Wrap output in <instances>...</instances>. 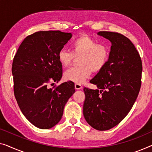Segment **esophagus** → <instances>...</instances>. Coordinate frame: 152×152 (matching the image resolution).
<instances>
[{
    "label": "esophagus",
    "instance_id": "1",
    "mask_svg": "<svg viewBox=\"0 0 152 152\" xmlns=\"http://www.w3.org/2000/svg\"><path fill=\"white\" fill-rule=\"evenodd\" d=\"M83 88L82 85H80V84H75V89L78 90V89H81Z\"/></svg>",
    "mask_w": 152,
    "mask_h": 152
}]
</instances>
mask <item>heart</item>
<instances>
[{
    "instance_id": "b5f03b06",
    "label": "heart",
    "mask_w": 152,
    "mask_h": 152,
    "mask_svg": "<svg viewBox=\"0 0 152 152\" xmlns=\"http://www.w3.org/2000/svg\"><path fill=\"white\" fill-rule=\"evenodd\" d=\"M71 49L72 52L60 50L57 58L60 64L66 67L72 64L74 58L80 56L78 60L80 66L70 68L64 74L65 80L76 84L83 83L91 75L92 72H100L109 59V48L87 35L80 36L74 40Z\"/></svg>"
}]
</instances>
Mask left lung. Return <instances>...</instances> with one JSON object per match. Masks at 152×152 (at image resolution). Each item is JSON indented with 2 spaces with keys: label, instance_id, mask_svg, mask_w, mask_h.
I'll return each mask as SVG.
<instances>
[{
  "label": "left lung",
  "instance_id": "1",
  "mask_svg": "<svg viewBox=\"0 0 152 152\" xmlns=\"http://www.w3.org/2000/svg\"><path fill=\"white\" fill-rule=\"evenodd\" d=\"M98 35L112 43L105 67L90 83L97 89L84 88L83 115L96 130H108L119 124L130 112L141 86L142 61L137 50L126 36L99 31Z\"/></svg>",
  "mask_w": 152,
  "mask_h": 152
}]
</instances>
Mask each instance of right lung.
I'll return each instance as SVG.
<instances>
[{
  "instance_id": "1",
  "label": "right lung",
  "mask_w": 152,
  "mask_h": 152,
  "mask_svg": "<svg viewBox=\"0 0 152 152\" xmlns=\"http://www.w3.org/2000/svg\"><path fill=\"white\" fill-rule=\"evenodd\" d=\"M72 36L60 31L35 32L23 40L13 58L15 98L26 118L40 129L58 123L65 104L75 92L71 81L53 88L48 86L61 78L57 54Z\"/></svg>"
}]
</instances>
